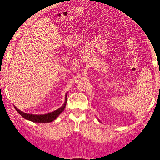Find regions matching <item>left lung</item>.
Wrapping results in <instances>:
<instances>
[{
    "mask_svg": "<svg viewBox=\"0 0 160 160\" xmlns=\"http://www.w3.org/2000/svg\"><path fill=\"white\" fill-rule=\"evenodd\" d=\"M98 121H99V120H98Z\"/></svg>",
    "mask_w": 160,
    "mask_h": 160,
    "instance_id": "obj_1",
    "label": "left lung"
}]
</instances>
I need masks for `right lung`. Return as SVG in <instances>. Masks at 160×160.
<instances>
[{
  "mask_svg": "<svg viewBox=\"0 0 160 160\" xmlns=\"http://www.w3.org/2000/svg\"><path fill=\"white\" fill-rule=\"evenodd\" d=\"M67 93H66L65 95V102L64 104L62 105V107L48 114H27L21 111L20 109H18L17 107H15V106H14V107L16 110H17L18 113H19V114L21 115V117H23L25 119L31 121L32 122H34V123H50V122H52L54 120H55L56 118L58 117V116L64 111V109L66 107V105H67Z\"/></svg>",
  "mask_w": 160,
  "mask_h": 160,
  "instance_id": "1",
  "label": "right lung"
}]
</instances>
